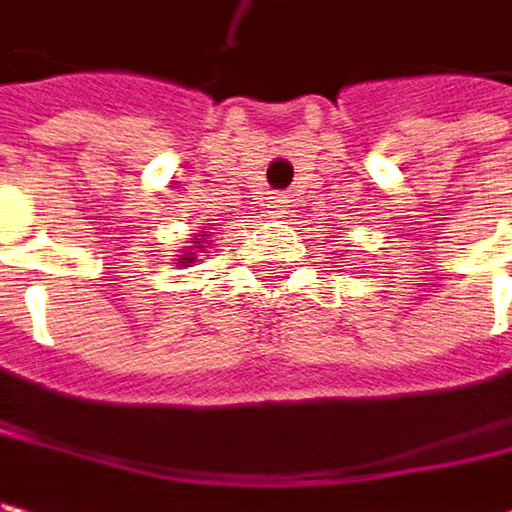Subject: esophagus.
I'll return each instance as SVG.
<instances>
[{"label":"esophagus","instance_id":"34e87169","mask_svg":"<svg viewBox=\"0 0 512 512\" xmlns=\"http://www.w3.org/2000/svg\"><path fill=\"white\" fill-rule=\"evenodd\" d=\"M269 208H272V213H284V210L290 208V205H287V196H272Z\"/></svg>","mask_w":512,"mask_h":512}]
</instances>
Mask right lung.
Returning <instances> with one entry per match:
<instances>
[{
	"mask_svg": "<svg viewBox=\"0 0 512 512\" xmlns=\"http://www.w3.org/2000/svg\"><path fill=\"white\" fill-rule=\"evenodd\" d=\"M199 237H202V234H199ZM199 249H202V246H193V249H187V255H178V260H181V263H193V260H196V257H193V252H199Z\"/></svg>",
	"mask_w": 512,
	"mask_h": 512,
	"instance_id": "1",
	"label": "right lung"
}]
</instances>
